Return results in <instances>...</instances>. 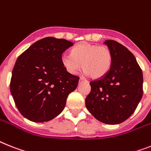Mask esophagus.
<instances>
[{
  "mask_svg": "<svg viewBox=\"0 0 151 151\" xmlns=\"http://www.w3.org/2000/svg\"><path fill=\"white\" fill-rule=\"evenodd\" d=\"M83 82H87V81H86V80L83 79V78H80L79 83H83Z\"/></svg>",
  "mask_w": 151,
  "mask_h": 151,
  "instance_id": "34e87169",
  "label": "esophagus"
}]
</instances>
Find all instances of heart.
<instances>
[{
  "instance_id": "1",
  "label": "heart",
  "mask_w": 151,
  "mask_h": 151,
  "mask_svg": "<svg viewBox=\"0 0 151 151\" xmlns=\"http://www.w3.org/2000/svg\"><path fill=\"white\" fill-rule=\"evenodd\" d=\"M112 52L107 46L82 43L72 49L71 54H63L61 64L69 73L75 74L81 68L93 79L106 75L112 64Z\"/></svg>"
}]
</instances>
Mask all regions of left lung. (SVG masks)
Instances as JSON below:
<instances>
[{
  "instance_id": "obj_1",
  "label": "left lung",
  "mask_w": 151,
  "mask_h": 151,
  "mask_svg": "<svg viewBox=\"0 0 151 151\" xmlns=\"http://www.w3.org/2000/svg\"><path fill=\"white\" fill-rule=\"evenodd\" d=\"M104 44L112 52L111 67L106 75L90 82L85 104L99 121L117 124L133 114L142 98L143 73L126 47L113 40Z\"/></svg>"
}]
</instances>
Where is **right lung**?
<instances>
[{
	"label": "right lung",
	"instance_id": "1",
	"mask_svg": "<svg viewBox=\"0 0 151 151\" xmlns=\"http://www.w3.org/2000/svg\"><path fill=\"white\" fill-rule=\"evenodd\" d=\"M71 41L51 37L37 40L18 57L10 89L18 111L33 122L49 121L63 111L79 77L69 73L60 58Z\"/></svg>",
	"mask_w": 151,
	"mask_h": 151
}]
</instances>
